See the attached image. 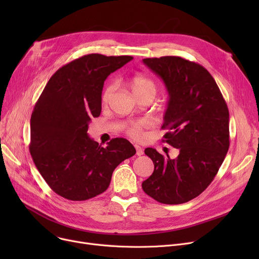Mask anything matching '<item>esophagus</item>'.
I'll return each instance as SVG.
<instances>
[{"mask_svg": "<svg viewBox=\"0 0 259 259\" xmlns=\"http://www.w3.org/2000/svg\"><path fill=\"white\" fill-rule=\"evenodd\" d=\"M134 147H135V150H137V155L141 156V155H143V154H144V150H143V148H142L141 146H139V145H134Z\"/></svg>", "mask_w": 259, "mask_h": 259, "instance_id": "34e87169", "label": "esophagus"}]
</instances>
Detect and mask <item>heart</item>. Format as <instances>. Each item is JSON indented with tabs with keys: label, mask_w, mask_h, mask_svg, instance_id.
<instances>
[{
	"label": "heart",
	"mask_w": 259,
	"mask_h": 259,
	"mask_svg": "<svg viewBox=\"0 0 259 259\" xmlns=\"http://www.w3.org/2000/svg\"><path fill=\"white\" fill-rule=\"evenodd\" d=\"M130 87L135 97L140 94H152L154 97L156 93L155 83L151 78L146 77V76H141V75L134 76L131 79ZM113 91H114V85L112 84L108 85L103 92V97H102L103 101L107 102L109 99H110ZM146 126H147V122L145 120L139 119V120H133V121L127 122V124L124 125V128L130 138L134 140H141L143 137V129Z\"/></svg>",
	"instance_id": "heart-1"
}]
</instances>
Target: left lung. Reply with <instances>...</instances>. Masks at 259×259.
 Wrapping results in <instances>:
<instances>
[{
	"instance_id": "left-lung-1",
	"label": "left lung",
	"mask_w": 259,
	"mask_h": 259,
	"mask_svg": "<svg viewBox=\"0 0 259 259\" xmlns=\"http://www.w3.org/2000/svg\"><path fill=\"white\" fill-rule=\"evenodd\" d=\"M169 93L162 129L164 142L180 150L165 157L153 148L145 154L154 171L142 187L158 202L179 205L205 191L219 172L229 150V110L209 71L180 57L144 59Z\"/></svg>"
}]
</instances>
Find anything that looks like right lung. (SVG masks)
<instances>
[{
	"label": "right lung",
	"mask_w": 259,
	"mask_h": 259,
	"mask_svg": "<svg viewBox=\"0 0 259 259\" xmlns=\"http://www.w3.org/2000/svg\"><path fill=\"white\" fill-rule=\"evenodd\" d=\"M133 58L87 54L66 64L48 80L30 118L29 150L40 175L60 196L86 200L110 185L114 169L135 154L126 139L102 147L88 137L92 117L102 111L108 75Z\"/></svg>",
	"instance_id": "1"
}]
</instances>
